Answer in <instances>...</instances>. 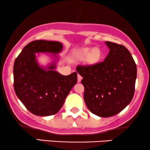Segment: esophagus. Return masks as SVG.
Listing matches in <instances>:
<instances>
[{
    "label": "esophagus",
    "mask_w": 150,
    "mask_h": 150,
    "mask_svg": "<svg viewBox=\"0 0 150 150\" xmlns=\"http://www.w3.org/2000/svg\"><path fill=\"white\" fill-rule=\"evenodd\" d=\"M82 77L80 75H79V74H77V82H80L81 80H82Z\"/></svg>",
    "instance_id": "1"
}]
</instances>
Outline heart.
Listing matches in <instances>:
<instances>
[{"label":"heart","instance_id":"heart-1","mask_svg":"<svg viewBox=\"0 0 150 150\" xmlns=\"http://www.w3.org/2000/svg\"><path fill=\"white\" fill-rule=\"evenodd\" d=\"M102 53L101 50L98 48H94L91 50L85 49L79 53L77 58L80 60H85L87 58V63L90 65H96L101 61Z\"/></svg>","mask_w":150,"mask_h":150}]
</instances>
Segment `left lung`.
Masks as SVG:
<instances>
[{"mask_svg": "<svg viewBox=\"0 0 150 150\" xmlns=\"http://www.w3.org/2000/svg\"><path fill=\"white\" fill-rule=\"evenodd\" d=\"M109 53L96 65H77L83 77L84 100L89 111L98 116L111 117L120 113L133 97L137 66L124 46L106 42Z\"/></svg>", "mask_w": 150, "mask_h": 150, "instance_id": "left-lung-1", "label": "left lung"}]
</instances>
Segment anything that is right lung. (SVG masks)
<instances>
[{"mask_svg":"<svg viewBox=\"0 0 150 150\" xmlns=\"http://www.w3.org/2000/svg\"><path fill=\"white\" fill-rule=\"evenodd\" d=\"M63 49L58 42L37 40L24 47L13 67L14 89L27 110L36 116H48L57 113L65 98L77 83V73L63 75L54 69L57 53ZM53 53V63L42 68L38 63L35 53Z\"/></svg>","mask_w":150,"mask_h":150,"instance_id":"obj_1","label":"right lung"}]
</instances>
